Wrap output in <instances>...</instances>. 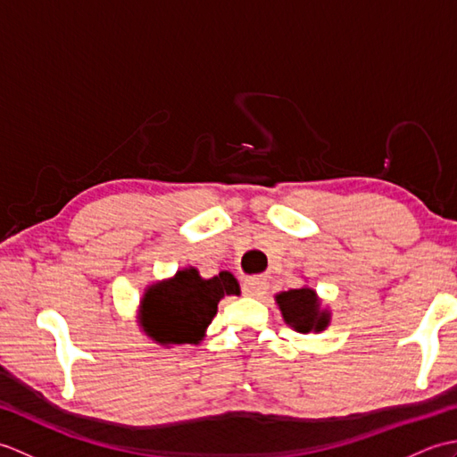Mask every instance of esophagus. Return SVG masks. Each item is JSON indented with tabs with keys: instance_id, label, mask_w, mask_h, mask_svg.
Segmentation results:
<instances>
[{
	"instance_id": "34e87169",
	"label": "esophagus",
	"mask_w": 457,
	"mask_h": 457,
	"mask_svg": "<svg viewBox=\"0 0 457 457\" xmlns=\"http://www.w3.org/2000/svg\"><path fill=\"white\" fill-rule=\"evenodd\" d=\"M244 293H245L247 296H253V298L263 296V295L267 293V278H263V277H253V278L245 280Z\"/></svg>"
}]
</instances>
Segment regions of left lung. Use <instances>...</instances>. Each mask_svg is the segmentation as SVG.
I'll return each instance as SVG.
<instances>
[{"instance_id": "1", "label": "left lung", "mask_w": 457, "mask_h": 457, "mask_svg": "<svg viewBox=\"0 0 457 457\" xmlns=\"http://www.w3.org/2000/svg\"><path fill=\"white\" fill-rule=\"evenodd\" d=\"M275 298L285 322L290 328H295L296 332H322V329L328 328L329 312L322 308L316 290L308 287L290 288L285 290V293H278Z\"/></svg>"}]
</instances>
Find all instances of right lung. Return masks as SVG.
Instances as JSON below:
<instances>
[{"label": "right lung", "instance_id": "right-lung-1", "mask_svg": "<svg viewBox=\"0 0 457 457\" xmlns=\"http://www.w3.org/2000/svg\"><path fill=\"white\" fill-rule=\"evenodd\" d=\"M239 295L236 277L221 270L202 278L194 267L147 288L141 300L143 332L161 345L198 344L223 296Z\"/></svg>", "mask_w": 457, "mask_h": 457}]
</instances>
